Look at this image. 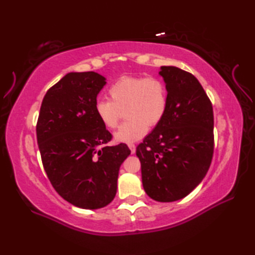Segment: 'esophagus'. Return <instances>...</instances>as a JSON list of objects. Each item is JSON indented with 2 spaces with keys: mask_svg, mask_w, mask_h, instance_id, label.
Segmentation results:
<instances>
[{
  "mask_svg": "<svg viewBox=\"0 0 255 255\" xmlns=\"http://www.w3.org/2000/svg\"><path fill=\"white\" fill-rule=\"evenodd\" d=\"M128 147H129V149H130L131 154L136 152V145L135 144H128Z\"/></svg>",
  "mask_w": 255,
  "mask_h": 255,
  "instance_id": "1",
  "label": "esophagus"
}]
</instances>
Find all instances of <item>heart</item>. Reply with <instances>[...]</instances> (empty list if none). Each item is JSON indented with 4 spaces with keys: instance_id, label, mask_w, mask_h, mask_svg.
Returning <instances> with one entry per match:
<instances>
[{
    "instance_id": "1",
    "label": "heart",
    "mask_w": 255,
    "mask_h": 255,
    "mask_svg": "<svg viewBox=\"0 0 255 255\" xmlns=\"http://www.w3.org/2000/svg\"><path fill=\"white\" fill-rule=\"evenodd\" d=\"M109 99H99L94 112L106 128L118 125L122 111L128 120L115 132L118 143H133L143 138L149 126L162 122L169 106L166 84L158 77L124 76L109 88Z\"/></svg>"
}]
</instances>
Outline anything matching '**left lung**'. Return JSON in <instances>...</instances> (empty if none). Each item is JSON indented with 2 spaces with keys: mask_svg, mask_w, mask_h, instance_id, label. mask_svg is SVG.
<instances>
[{
  "mask_svg": "<svg viewBox=\"0 0 255 255\" xmlns=\"http://www.w3.org/2000/svg\"><path fill=\"white\" fill-rule=\"evenodd\" d=\"M169 92V106L136 148L145 192L159 202L187 197L209 170L214 153V112L195 76L175 66L158 72Z\"/></svg>",
  "mask_w": 255,
  "mask_h": 255,
  "instance_id": "obj_1",
  "label": "left lung"
}]
</instances>
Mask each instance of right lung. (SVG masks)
<instances>
[{"label": "right lung", "instance_id": "add662e5", "mask_svg": "<svg viewBox=\"0 0 255 255\" xmlns=\"http://www.w3.org/2000/svg\"><path fill=\"white\" fill-rule=\"evenodd\" d=\"M106 77L71 72L47 91L37 123V141L47 176L58 195L82 209H99L117 193L126 144L107 146L111 133L94 112Z\"/></svg>", "mask_w": 255, "mask_h": 255}]
</instances>
